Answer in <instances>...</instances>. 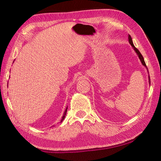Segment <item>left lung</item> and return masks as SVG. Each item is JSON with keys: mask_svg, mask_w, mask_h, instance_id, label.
Returning <instances> with one entry per match:
<instances>
[{"mask_svg": "<svg viewBox=\"0 0 161 161\" xmlns=\"http://www.w3.org/2000/svg\"><path fill=\"white\" fill-rule=\"evenodd\" d=\"M129 42L130 43V45L132 46V47H133V50H134V51L136 52V53L137 54V55L138 56V58H139V59L141 60V63H142V64L143 65L144 67H146V69H148V68H147V67H146V63H145V61H144V59H143V58L142 54H141V53H140L139 51H138V50L137 48L135 47V46H134V45H133V43L132 38H131V37L130 36V35H129ZM148 82H149V84H151V80H150V77H149V76H148Z\"/></svg>", "mask_w": 161, "mask_h": 161, "instance_id": "left-lung-1", "label": "left lung"}]
</instances>
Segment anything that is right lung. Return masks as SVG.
I'll return each instance as SVG.
<instances>
[{
    "label": "right lung",
    "mask_w": 161,
    "mask_h": 161,
    "mask_svg": "<svg viewBox=\"0 0 161 161\" xmlns=\"http://www.w3.org/2000/svg\"><path fill=\"white\" fill-rule=\"evenodd\" d=\"M67 108H66V109H65V111H64V114H63V116H62V119H61L60 122H62V121H63V120L64 119L65 116H66V114H67Z\"/></svg>",
    "instance_id": "add662e5"
}]
</instances>
